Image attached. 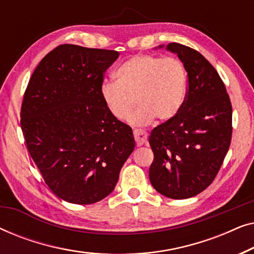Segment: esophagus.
Returning a JSON list of instances; mask_svg holds the SVG:
<instances>
[{
    "mask_svg": "<svg viewBox=\"0 0 254 254\" xmlns=\"http://www.w3.org/2000/svg\"><path fill=\"white\" fill-rule=\"evenodd\" d=\"M133 135H134V140H135V142H136L137 145L144 144L148 140L147 131H144L142 129H134Z\"/></svg>",
    "mask_w": 254,
    "mask_h": 254,
    "instance_id": "obj_1",
    "label": "esophagus"
}]
</instances>
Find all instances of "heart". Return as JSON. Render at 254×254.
<instances>
[{"label":"heart","mask_w":254,"mask_h":254,"mask_svg":"<svg viewBox=\"0 0 254 254\" xmlns=\"http://www.w3.org/2000/svg\"><path fill=\"white\" fill-rule=\"evenodd\" d=\"M116 76L117 81L107 79L100 88L104 103L116 119L127 121L136 103L140 109L131 121L137 125L150 124L155 118L169 121L182 110L189 76L180 59L134 55L118 68Z\"/></svg>","instance_id":"heart-1"}]
</instances>
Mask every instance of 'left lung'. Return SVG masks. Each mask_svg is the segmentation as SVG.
Listing matches in <instances>:
<instances>
[{
	"mask_svg": "<svg viewBox=\"0 0 254 254\" xmlns=\"http://www.w3.org/2000/svg\"><path fill=\"white\" fill-rule=\"evenodd\" d=\"M166 48L186 65L189 86L178 114L151 130L149 178L157 192L180 200L201 193L217 176L231 143L232 106L223 81L202 54L177 43Z\"/></svg>",
	"mask_w": 254,
	"mask_h": 254,
	"instance_id": "obj_1",
	"label": "left lung"
}]
</instances>
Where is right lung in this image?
Instances as JSON below:
<instances>
[{
    "label": "right lung",
    "instance_id": "obj_1",
    "mask_svg": "<svg viewBox=\"0 0 254 254\" xmlns=\"http://www.w3.org/2000/svg\"><path fill=\"white\" fill-rule=\"evenodd\" d=\"M117 51L59 45L39 62L24 92L20 127L27 151L52 192L91 204L112 192L134 150L131 128L100 93Z\"/></svg>",
    "mask_w": 254,
    "mask_h": 254
}]
</instances>
